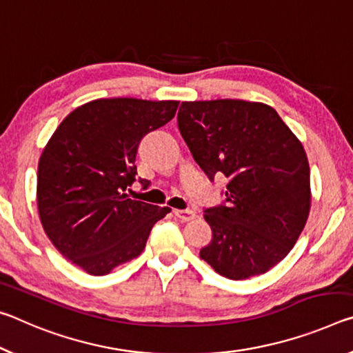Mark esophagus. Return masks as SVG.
<instances>
[{"label": "esophagus", "instance_id": "1", "mask_svg": "<svg viewBox=\"0 0 353 353\" xmlns=\"http://www.w3.org/2000/svg\"><path fill=\"white\" fill-rule=\"evenodd\" d=\"M173 212H175V216L183 222H189L195 219V212L192 210H175Z\"/></svg>", "mask_w": 353, "mask_h": 353}]
</instances>
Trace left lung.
I'll return each instance as SVG.
<instances>
[{"mask_svg":"<svg viewBox=\"0 0 353 353\" xmlns=\"http://www.w3.org/2000/svg\"><path fill=\"white\" fill-rule=\"evenodd\" d=\"M176 120L208 178H228L223 203L205 210L212 239L200 258L230 280L268 272L291 252L310 214L303 145L263 103L184 101Z\"/></svg>","mask_w":353,"mask_h":353,"instance_id":"1","label":"left lung"}]
</instances>
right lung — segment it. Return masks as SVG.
Returning a JSON list of instances; mask_svg holds the SVG:
<instances>
[{"instance_id":"1","label":"right lung","mask_w":353,"mask_h":353,"mask_svg":"<svg viewBox=\"0 0 353 353\" xmlns=\"http://www.w3.org/2000/svg\"><path fill=\"white\" fill-rule=\"evenodd\" d=\"M180 101L101 98L62 120L37 170L40 222L63 258L106 275L145 248L170 208L128 199L142 137L175 117ZM143 189L148 181L141 180Z\"/></svg>"}]
</instances>
